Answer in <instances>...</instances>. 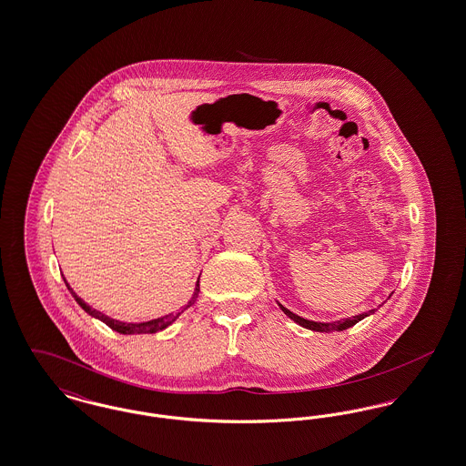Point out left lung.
<instances>
[{"mask_svg": "<svg viewBox=\"0 0 466 466\" xmlns=\"http://www.w3.org/2000/svg\"><path fill=\"white\" fill-rule=\"evenodd\" d=\"M279 308L289 316V319H293V321L299 323L300 327H304V329H308V330H314V332H340V330H346V329L353 327L358 321H361L363 318H367L369 314H372V312L376 310L370 309L369 312L358 314V316H353V318H346V319H340V321H333V323H318V321H310V319H306V318H300V316L293 314L291 310L283 308L281 304H279Z\"/></svg>", "mask_w": 466, "mask_h": 466, "instance_id": "left-lung-1", "label": "left lung"}]
</instances>
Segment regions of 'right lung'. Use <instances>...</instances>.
<instances>
[{
    "label": "right lung",
    "instance_id": "obj_1",
    "mask_svg": "<svg viewBox=\"0 0 466 466\" xmlns=\"http://www.w3.org/2000/svg\"><path fill=\"white\" fill-rule=\"evenodd\" d=\"M65 283H66L67 289L71 291V295L75 297V300L78 302V306H80L82 309L86 310V312L90 314V316H94V318L101 319L103 323H106V325L110 327L111 330H115V332L118 333H124V335L160 332V330L167 329V327L177 319V316H179V312H177V314H167V316L157 318V319H152V321H145V323H124V321L113 319V318L106 316V314H103V312H99V310L92 309L89 304H86V302H84V300H82V299H80L73 289H69L66 279H65ZM198 291H199V281H198V287H196V293H194L192 300H190V302H188V306H185L183 309H187V308H190V306H192V302H194V300H196V297H198ZM181 312H183V310H181Z\"/></svg>",
    "mask_w": 466,
    "mask_h": 466
}]
</instances>
